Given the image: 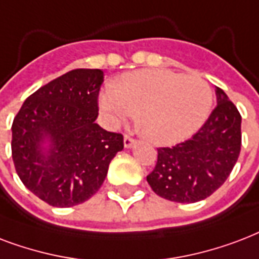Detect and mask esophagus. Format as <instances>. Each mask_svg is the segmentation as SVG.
<instances>
[{"instance_id": "1", "label": "esophagus", "mask_w": 259, "mask_h": 259, "mask_svg": "<svg viewBox=\"0 0 259 259\" xmlns=\"http://www.w3.org/2000/svg\"><path fill=\"white\" fill-rule=\"evenodd\" d=\"M134 143H135V139H134V138H131L130 135H124V147L125 148L132 147Z\"/></svg>"}]
</instances>
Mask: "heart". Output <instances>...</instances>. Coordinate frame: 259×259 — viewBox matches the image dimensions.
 I'll list each match as a JSON object with an SVG mask.
<instances>
[{
  "mask_svg": "<svg viewBox=\"0 0 259 259\" xmlns=\"http://www.w3.org/2000/svg\"><path fill=\"white\" fill-rule=\"evenodd\" d=\"M211 86L197 75L147 69L117 78L100 96V108L111 124L135 117L157 144H176L202 127L211 113Z\"/></svg>",
  "mask_w": 259,
  "mask_h": 259,
  "instance_id": "heart-1",
  "label": "heart"
}]
</instances>
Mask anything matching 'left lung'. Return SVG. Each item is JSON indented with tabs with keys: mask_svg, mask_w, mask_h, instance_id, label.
<instances>
[{
	"mask_svg": "<svg viewBox=\"0 0 259 259\" xmlns=\"http://www.w3.org/2000/svg\"><path fill=\"white\" fill-rule=\"evenodd\" d=\"M218 105L189 140L158 148V161L147 182L161 197L197 202L219 189L234 169L240 152L239 111L216 88Z\"/></svg>",
	"mask_w": 259,
	"mask_h": 259,
	"instance_id": "obj_1",
	"label": "left lung"
}]
</instances>
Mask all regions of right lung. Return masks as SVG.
<instances>
[{
    "mask_svg": "<svg viewBox=\"0 0 259 259\" xmlns=\"http://www.w3.org/2000/svg\"><path fill=\"white\" fill-rule=\"evenodd\" d=\"M100 69H77L41 86L12 124V158L32 193L53 206L89 200L124 147L123 135L96 123Z\"/></svg>",
    "mask_w": 259,
    "mask_h": 259,
    "instance_id": "1",
    "label": "right lung"
}]
</instances>
